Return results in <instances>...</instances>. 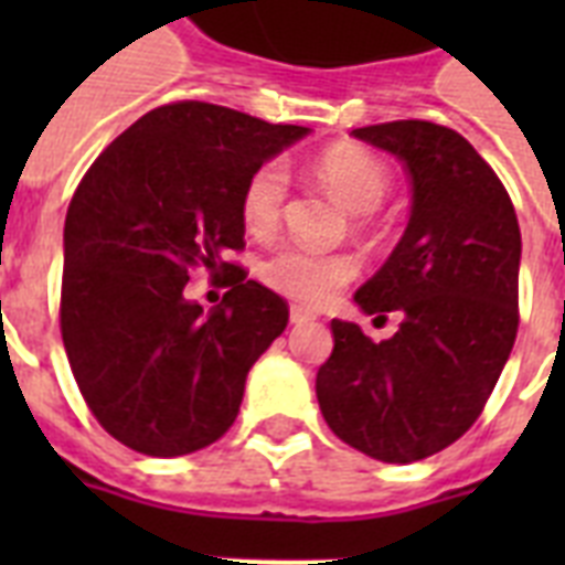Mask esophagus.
Wrapping results in <instances>:
<instances>
[{
	"label": "esophagus",
	"mask_w": 565,
	"mask_h": 565,
	"mask_svg": "<svg viewBox=\"0 0 565 565\" xmlns=\"http://www.w3.org/2000/svg\"><path fill=\"white\" fill-rule=\"evenodd\" d=\"M290 322H292V326H308V322H313V313H310V310H305V308H299V305H292Z\"/></svg>",
	"instance_id": "obj_1"
}]
</instances>
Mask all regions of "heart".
Here are the masks:
<instances>
[{"mask_svg": "<svg viewBox=\"0 0 565 565\" xmlns=\"http://www.w3.org/2000/svg\"><path fill=\"white\" fill-rule=\"evenodd\" d=\"M317 175L352 213H372L384 202L393 179L375 154L358 146H331L319 154ZM287 170L281 161H266L248 175L239 213L252 234H269L281 220L284 199H287ZM358 273L354 257L349 255H317L308 248L284 246L260 264V278L281 296L319 308L343 290Z\"/></svg>", "mask_w": 565, "mask_h": 565, "instance_id": "1", "label": "heart"}]
</instances>
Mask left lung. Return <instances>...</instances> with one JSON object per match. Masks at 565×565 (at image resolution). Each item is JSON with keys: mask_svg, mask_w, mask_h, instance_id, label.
I'll return each instance as SVG.
<instances>
[{"mask_svg": "<svg viewBox=\"0 0 565 565\" xmlns=\"http://www.w3.org/2000/svg\"><path fill=\"white\" fill-rule=\"evenodd\" d=\"M352 135L411 175L407 228L354 292L363 313H398L402 326L375 343L361 326L331 319L319 411L363 455L413 463L472 428L513 352L522 234L499 175L451 128L398 119Z\"/></svg>", "mask_w": 565, "mask_h": 565, "instance_id": "1", "label": "left lung"}]
</instances>
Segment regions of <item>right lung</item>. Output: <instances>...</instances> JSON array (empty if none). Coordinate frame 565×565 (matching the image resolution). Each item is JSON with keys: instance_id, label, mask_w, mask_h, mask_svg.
<instances>
[{"instance_id": "right-lung-1", "label": "right lung", "mask_w": 565, "mask_h": 565, "mask_svg": "<svg viewBox=\"0 0 565 565\" xmlns=\"http://www.w3.org/2000/svg\"><path fill=\"white\" fill-rule=\"evenodd\" d=\"M310 128L207 102L149 110L93 161L64 222L61 337L99 425L149 457L211 446L234 425L246 375L290 310L222 257L243 248L248 175ZM232 273L207 315L189 269Z\"/></svg>"}]
</instances>
